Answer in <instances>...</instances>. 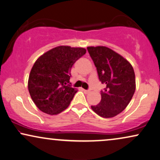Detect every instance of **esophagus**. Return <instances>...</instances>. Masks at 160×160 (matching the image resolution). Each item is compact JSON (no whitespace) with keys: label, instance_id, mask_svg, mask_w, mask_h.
I'll list each match as a JSON object with an SVG mask.
<instances>
[{"label":"esophagus","instance_id":"obj_1","mask_svg":"<svg viewBox=\"0 0 160 160\" xmlns=\"http://www.w3.org/2000/svg\"><path fill=\"white\" fill-rule=\"evenodd\" d=\"M82 91L86 93H88L89 92H90V91H89V90H86V89H83V88H82Z\"/></svg>","mask_w":160,"mask_h":160}]
</instances>
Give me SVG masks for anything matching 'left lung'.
Instances as JSON below:
<instances>
[{
  "label": "left lung",
  "mask_w": 160,
  "mask_h": 160,
  "mask_svg": "<svg viewBox=\"0 0 160 160\" xmlns=\"http://www.w3.org/2000/svg\"><path fill=\"white\" fill-rule=\"evenodd\" d=\"M87 49L97 67L99 80L106 85L105 91H101V102L91 106V109L102 118H112L127 107L135 93L133 67L126 58L107 47Z\"/></svg>",
  "instance_id": "left-lung-1"
}]
</instances>
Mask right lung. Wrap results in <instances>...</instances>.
Masks as SVG:
<instances>
[{
	"mask_svg": "<svg viewBox=\"0 0 160 160\" xmlns=\"http://www.w3.org/2000/svg\"><path fill=\"white\" fill-rule=\"evenodd\" d=\"M86 52L82 48L58 46L36 61L30 72L28 88L32 100L41 111L57 115L69 107L78 91L67 85L71 69Z\"/></svg>",
	"mask_w": 160,
	"mask_h": 160,
	"instance_id": "1",
	"label": "right lung"
}]
</instances>
